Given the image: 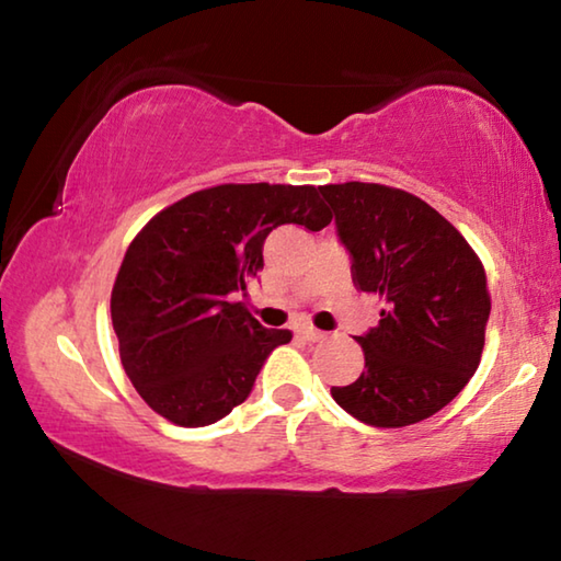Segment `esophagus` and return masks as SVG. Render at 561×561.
I'll list each match as a JSON object with an SVG mask.
<instances>
[{
    "label": "esophagus",
    "mask_w": 561,
    "mask_h": 561,
    "mask_svg": "<svg viewBox=\"0 0 561 561\" xmlns=\"http://www.w3.org/2000/svg\"><path fill=\"white\" fill-rule=\"evenodd\" d=\"M299 334L307 339V341H321V339H327V334L324 331H319V329H314V327H304Z\"/></svg>",
    "instance_id": "obj_1"
}]
</instances>
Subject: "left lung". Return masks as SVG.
<instances>
[{
  "mask_svg": "<svg viewBox=\"0 0 561 561\" xmlns=\"http://www.w3.org/2000/svg\"><path fill=\"white\" fill-rule=\"evenodd\" d=\"M334 210L356 289L378 294V327L356 341L366 371L331 396L376 428L425 421L478 371L490 294L465 237L405 190L376 183L319 187Z\"/></svg>",
  "mask_w": 561,
  "mask_h": 561,
  "instance_id": "left-lung-1",
  "label": "left lung"
}]
</instances>
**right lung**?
<instances>
[{
  "label": "right lung",
  "instance_id": "1",
  "mask_svg": "<svg viewBox=\"0 0 561 561\" xmlns=\"http://www.w3.org/2000/svg\"><path fill=\"white\" fill-rule=\"evenodd\" d=\"M331 222L314 185H217L158 213L130 242L111 291L121 364L140 398L183 428L220 421L289 329H264L237 294L264 267L279 225Z\"/></svg>",
  "mask_w": 561,
  "mask_h": 561
}]
</instances>
